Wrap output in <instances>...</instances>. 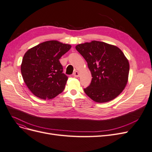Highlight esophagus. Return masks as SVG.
Masks as SVG:
<instances>
[{
    "label": "esophagus",
    "mask_w": 152,
    "mask_h": 152,
    "mask_svg": "<svg viewBox=\"0 0 152 152\" xmlns=\"http://www.w3.org/2000/svg\"><path fill=\"white\" fill-rule=\"evenodd\" d=\"M73 76L76 77H78L80 76V73H79V72L77 71H75L73 73Z\"/></svg>",
    "instance_id": "34e87169"
}]
</instances>
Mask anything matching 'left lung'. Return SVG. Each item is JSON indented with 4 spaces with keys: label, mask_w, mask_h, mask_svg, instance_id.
<instances>
[{
    "label": "left lung",
    "mask_w": 152,
    "mask_h": 152,
    "mask_svg": "<svg viewBox=\"0 0 152 152\" xmlns=\"http://www.w3.org/2000/svg\"><path fill=\"white\" fill-rule=\"evenodd\" d=\"M88 63L92 77L84 89L92 100L107 102L119 95L128 83L129 63L122 50L113 45L91 41L76 46Z\"/></svg>",
    "instance_id": "obj_1"
}]
</instances>
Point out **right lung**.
Returning <instances> with one entry per match:
<instances>
[{"instance_id": "add662e5", "label": "right lung", "mask_w": 152, "mask_h": 152, "mask_svg": "<svg viewBox=\"0 0 152 152\" xmlns=\"http://www.w3.org/2000/svg\"><path fill=\"white\" fill-rule=\"evenodd\" d=\"M71 45L57 40L39 43L25 53L21 64L23 81L42 99H51L64 91L68 77L63 73L60 58Z\"/></svg>"}]
</instances>
